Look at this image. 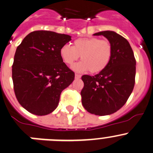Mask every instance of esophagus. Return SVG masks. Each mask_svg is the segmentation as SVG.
Returning a JSON list of instances; mask_svg holds the SVG:
<instances>
[{
	"label": "esophagus",
	"instance_id": "esophagus-1",
	"mask_svg": "<svg viewBox=\"0 0 153 153\" xmlns=\"http://www.w3.org/2000/svg\"><path fill=\"white\" fill-rule=\"evenodd\" d=\"M81 77V75H79V74H75V78L76 79H79V78Z\"/></svg>",
	"mask_w": 153,
	"mask_h": 153
}]
</instances>
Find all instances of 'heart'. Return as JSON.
Returning <instances> with one entry per match:
<instances>
[{"mask_svg": "<svg viewBox=\"0 0 153 153\" xmlns=\"http://www.w3.org/2000/svg\"><path fill=\"white\" fill-rule=\"evenodd\" d=\"M113 55V46L108 40L97 37H85L76 40L73 46L65 45L60 49V56L66 65H71L80 56L81 62L73 66L76 72L90 71L98 74L108 66Z\"/></svg>", "mask_w": 153, "mask_h": 153, "instance_id": "b5f03b06", "label": "heart"}]
</instances>
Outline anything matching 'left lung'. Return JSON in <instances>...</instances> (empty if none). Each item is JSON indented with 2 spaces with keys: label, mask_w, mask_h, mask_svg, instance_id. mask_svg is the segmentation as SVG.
<instances>
[{
  "label": "left lung",
  "mask_w": 153,
  "mask_h": 153,
  "mask_svg": "<svg viewBox=\"0 0 153 153\" xmlns=\"http://www.w3.org/2000/svg\"><path fill=\"white\" fill-rule=\"evenodd\" d=\"M113 46L108 66L94 76L83 75L81 91L82 104L91 114L106 116L123 107L133 91L135 83L136 60L128 41L111 30L97 32Z\"/></svg>",
  "instance_id": "left-lung-1"
}]
</instances>
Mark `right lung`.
I'll return each mask as SVG.
<instances>
[{
  "instance_id": "1",
  "label": "right lung",
  "mask_w": 153,
  "mask_h": 153,
  "mask_svg": "<svg viewBox=\"0 0 153 153\" xmlns=\"http://www.w3.org/2000/svg\"><path fill=\"white\" fill-rule=\"evenodd\" d=\"M71 37L49 30L27 34L17 47L12 77L19 103L32 114L45 116L56 110L60 95L74 79L60 49Z\"/></svg>"
}]
</instances>
